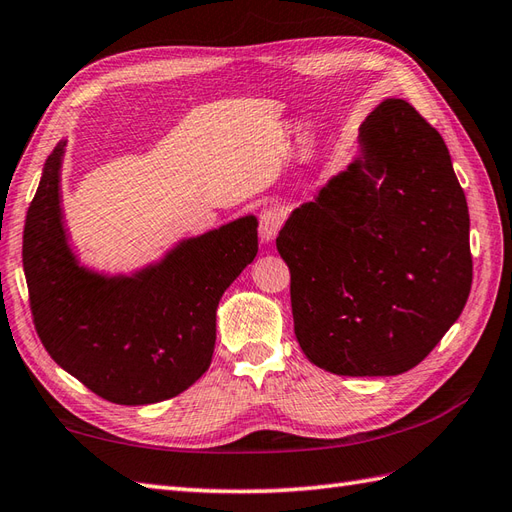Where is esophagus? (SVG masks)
Listing matches in <instances>:
<instances>
[{
	"mask_svg": "<svg viewBox=\"0 0 512 512\" xmlns=\"http://www.w3.org/2000/svg\"><path fill=\"white\" fill-rule=\"evenodd\" d=\"M281 224H283L281 213L275 211V209H266L259 216V235H261V240H264V242L275 240L279 229H281Z\"/></svg>",
	"mask_w": 512,
	"mask_h": 512,
	"instance_id": "esophagus-1",
	"label": "esophagus"
}]
</instances>
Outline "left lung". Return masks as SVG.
Wrapping results in <instances>:
<instances>
[{
  "instance_id": "1",
  "label": "left lung",
  "mask_w": 512,
  "mask_h": 512,
  "mask_svg": "<svg viewBox=\"0 0 512 512\" xmlns=\"http://www.w3.org/2000/svg\"><path fill=\"white\" fill-rule=\"evenodd\" d=\"M360 152L285 220L294 334L312 364L349 377L406 373L465 307L469 209L438 130L406 100L360 126Z\"/></svg>"
}]
</instances>
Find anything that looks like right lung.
<instances>
[{
    "label": "right lung",
    "instance_id": "1",
    "mask_svg": "<svg viewBox=\"0 0 512 512\" xmlns=\"http://www.w3.org/2000/svg\"><path fill=\"white\" fill-rule=\"evenodd\" d=\"M65 146L47 157L23 229L34 327L52 360L98 397L120 406L172 399L211 364L218 303L257 255V218L187 237L133 275L95 272L67 240Z\"/></svg>",
    "mask_w": 512,
    "mask_h": 512
}]
</instances>
